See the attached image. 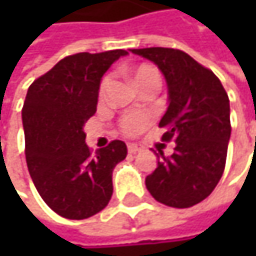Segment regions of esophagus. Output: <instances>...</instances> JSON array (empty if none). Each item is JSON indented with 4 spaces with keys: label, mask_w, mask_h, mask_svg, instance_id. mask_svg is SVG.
Returning <instances> with one entry per match:
<instances>
[{
    "label": "esophagus",
    "mask_w": 256,
    "mask_h": 256,
    "mask_svg": "<svg viewBox=\"0 0 256 256\" xmlns=\"http://www.w3.org/2000/svg\"><path fill=\"white\" fill-rule=\"evenodd\" d=\"M140 150H142V146L138 145V144H128V151L130 154H134V152H138V151H140Z\"/></svg>",
    "instance_id": "esophagus-1"
}]
</instances>
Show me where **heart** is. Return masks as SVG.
Wrapping results in <instances>:
<instances>
[{"label":"heart","instance_id":"obj_1","mask_svg":"<svg viewBox=\"0 0 256 256\" xmlns=\"http://www.w3.org/2000/svg\"><path fill=\"white\" fill-rule=\"evenodd\" d=\"M132 77L133 81L136 82V86H142V84H146V82H156V84H160V74L156 68L150 66V65H142V66H138L133 72H132ZM106 84H108V80H104L102 84H100V96L105 93V88H106ZM145 128V118L140 117V116H136V114H128L126 116L123 120H122V130L128 134H134L138 132H140L142 128Z\"/></svg>","mask_w":256,"mask_h":256}]
</instances>
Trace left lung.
I'll use <instances>...</instances> for the list:
<instances>
[{"instance_id": "8db88e82", "label": "left lung", "mask_w": 256, "mask_h": 256, "mask_svg": "<svg viewBox=\"0 0 256 256\" xmlns=\"http://www.w3.org/2000/svg\"><path fill=\"white\" fill-rule=\"evenodd\" d=\"M156 64L168 84V110L158 126L174 140L172 156L158 150L157 168L145 178L150 194L170 208L204 200L222 176L230 142V100L220 78L185 52L130 48Z\"/></svg>"}]
</instances>
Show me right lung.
I'll return each mask as SVG.
<instances>
[{
	"mask_svg": "<svg viewBox=\"0 0 256 256\" xmlns=\"http://www.w3.org/2000/svg\"><path fill=\"white\" fill-rule=\"evenodd\" d=\"M126 54L68 56L28 88L22 110L28 170L46 204L64 218H90L111 200L112 170L128 146L112 140L92 154L82 126L96 112L104 74Z\"/></svg>",
	"mask_w": 256,
	"mask_h": 256,
	"instance_id": "obj_1",
	"label": "right lung"
}]
</instances>
